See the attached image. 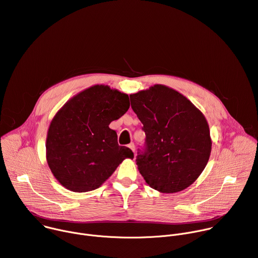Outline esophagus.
I'll use <instances>...</instances> for the list:
<instances>
[{
	"instance_id": "34e87169",
	"label": "esophagus",
	"mask_w": 258,
	"mask_h": 258,
	"mask_svg": "<svg viewBox=\"0 0 258 258\" xmlns=\"http://www.w3.org/2000/svg\"><path fill=\"white\" fill-rule=\"evenodd\" d=\"M128 147H130V148L133 150V152H135V150H136V147H135V144H134V143H131V144L128 145Z\"/></svg>"
}]
</instances>
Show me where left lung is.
Listing matches in <instances>:
<instances>
[{
  "mask_svg": "<svg viewBox=\"0 0 258 258\" xmlns=\"http://www.w3.org/2000/svg\"><path fill=\"white\" fill-rule=\"evenodd\" d=\"M130 98L146 135L136 159L146 182L162 193L188 188L205 168L211 152L204 115L186 97L161 85Z\"/></svg>",
  "mask_w": 258,
  "mask_h": 258,
  "instance_id": "obj_1",
  "label": "left lung"
}]
</instances>
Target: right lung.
<instances>
[{"instance_id": "add662e5", "label": "right lung", "mask_w": 258, "mask_h": 258, "mask_svg": "<svg viewBox=\"0 0 258 258\" xmlns=\"http://www.w3.org/2000/svg\"><path fill=\"white\" fill-rule=\"evenodd\" d=\"M130 108L126 94L94 86L70 99L53 118L47 136V161L66 189H98L133 151L109 127Z\"/></svg>"}]
</instances>
